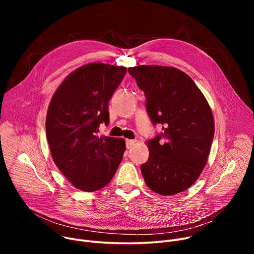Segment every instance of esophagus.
<instances>
[{
    "label": "esophagus",
    "mask_w": 254,
    "mask_h": 254,
    "mask_svg": "<svg viewBox=\"0 0 254 254\" xmlns=\"http://www.w3.org/2000/svg\"><path fill=\"white\" fill-rule=\"evenodd\" d=\"M135 143H136V141L135 140H126V145H127V149H129L131 146H134L135 145Z\"/></svg>",
    "instance_id": "34e87169"
}]
</instances>
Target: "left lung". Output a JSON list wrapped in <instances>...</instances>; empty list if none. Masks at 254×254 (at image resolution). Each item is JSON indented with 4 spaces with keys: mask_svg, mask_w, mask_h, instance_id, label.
Returning a JSON list of instances; mask_svg holds the SVG:
<instances>
[{
    "mask_svg": "<svg viewBox=\"0 0 254 254\" xmlns=\"http://www.w3.org/2000/svg\"><path fill=\"white\" fill-rule=\"evenodd\" d=\"M144 91L146 110L162 131L148 140V161L141 172L156 193L173 195L194 183L206 166L214 120L202 91L184 72L164 65L128 68Z\"/></svg>",
    "mask_w": 254,
    "mask_h": 254,
    "instance_id": "obj_1",
    "label": "left lung"
}]
</instances>
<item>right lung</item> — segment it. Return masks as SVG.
<instances>
[{
	"label": "right lung",
	"mask_w": 254,
	"mask_h": 254,
	"mask_svg": "<svg viewBox=\"0 0 254 254\" xmlns=\"http://www.w3.org/2000/svg\"><path fill=\"white\" fill-rule=\"evenodd\" d=\"M127 68L91 63L66 77L53 95L46 137L53 161L75 188L96 191L108 184L123 159L124 139L99 137L109 124L108 104Z\"/></svg>",
	"instance_id": "right-lung-1"
}]
</instances>
